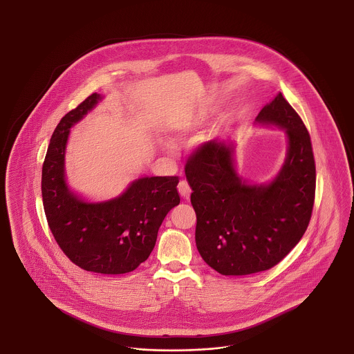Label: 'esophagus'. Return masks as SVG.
<instances>
[{
  "instance_id": "esophagus-1",
  "label": "esophagus",
  "mask_w": 354,
  "mask_h": 354,
  "mask_svg": "<svg viewBox=\"0 0 354 354\" xmlns=\"http://www.w3.org/2000/svg\"><path fill=\"white\" fill-rule=\"evenodd\" d=\"M178 191H179L180 196H182V198H185V199H188V198H189V195H191V187H189V185L187 183V180H180V182H179V185H178Z\"/></svg>"
}]
</instances>
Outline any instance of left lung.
Masks as SVG:
<instances>
[{
    "label": "left lung",
    "mask_w": 354,
    "mask_h": 354,
    "mask_svg": "<svg viewBox=\"0 0 354 354\" xmlns=\"http://www.w3.org/2000/svg\"><path fill=\"white\" fill-rule=\"evenodd\" d=\"M256 122L279 126L288 136L284 166L270 185H245L237 176L232 143L205 142L185 163L198 251L225 276L279 264L305 234L315 203L316 165L303 119L279 93Z\"/></svg>",
    "instance_id": "obj_1"
}]
</instances>
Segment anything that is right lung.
Wrapping results in <instances>:
<instances>
[{
	"mask_svg": "<svg viewBox=\"0 0 354 354\" xmlns=\"http://www.w3.org/2000/svg\"><path fill=\"white\" fill-rule=\"evenodd\" d=\"M101 101L94 93L57 124L42 166V202L57 244L80 268L103 274L136 270L150 256L159 227L180 203L178 176L140 178L109 202L86 203L65 182L70 127Z\"/></svg>",
	"mask_w": 354,
	"mask_h": 354,
	"instance_id": "add662e5",
	"label": "right lung"
}]
</instances>
